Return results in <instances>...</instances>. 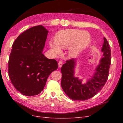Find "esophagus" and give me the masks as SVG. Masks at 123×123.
I'll return each instance as SVG.
<instances>
[{"instance_id": "1", "label": "esophagus", "mask_w": 123, "mask_h": 123, "mask_svg": "<svg viewBox=\"0 0 123 123\" xmlns=\"http://www.w3.org/2000/svg\"><path fill=\"white\" fill-rule=\"evenodd\" d=\"M58 67L59 68H61L62 67V61H59L58 62Z\"/></svg>"}]
</instances>
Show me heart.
I'll return each mask as SVG.
<instances>
[{
    "label": "heart",
    "mask_w": 123,
    "mask_h": 123,
    "mask_svg": "<svg viewBox=\"0 0 123 123\" xmlns=\"http://www.w3.org/2000/svg\"><path fill=\"white\" fill-rule=\"evenodd\" d=\"M54 40L49 42L53 54H60L61 49H66L69 47L70 57H75L90 44L91 37L86 31L69 29L58 31L55 36Z\"/></svg>",
    "instance_id": "heart-1"
}]
</instances>
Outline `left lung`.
I'll use <instances>...</instances> for the list:
<instances>
[{
    "label": "left lung",
    "mask_w": 123,
    "mask_h": 123,
    "mask_svg": "<svg viewBox=\"0 0 123 123\" xmlns=\"http://www.w3.org/2000/svg\"><path fill=\"white\" fill-rule=\"evenodd\" d=\"M102 52L103 57L96 68L93 76L85 84H81V80L74 76L75 59L66 61L62 65L61 86L63 91L70 98L80 101L87 100L102 90L109 76L111 59L110 48L105 37L104 38Z\"/></svg>",
    "instance_id": "1"
}]
</instances>
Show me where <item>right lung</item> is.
<instances>
[{"label":"right lung","mask_w":123,"mask_h":123,"mask_svg":"<svg viewBox=\"0 0 123 123\" xmlns=\"http://www.w3.org/2000/svg\"><path fill=\"white\" fill-rule=\"evenodd\" d=\"M48 31L42 25L32 27L14 41L8 62L9 76L22 94L37 95L45 86L48 77L58 68L57 62L42 53Z\"/></svg>","instance_id":"1"}]
</instances>
